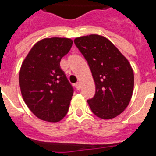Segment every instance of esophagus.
I'll return each instance as SVG.
<instances>
[{"instance_id": "1", "label": "esophagus", "mask_w": 156, "mask_h": 156, "mask_svg": "<svg viewBox=\"0 0 156 156\" xmlns=\"http://www.w3.org/2000/svg\"><path fill=\"white\" fill-rule=\"evenodd\" d=\"M75 88H76L77 90H79V89H80V83H75Z\"/></svg>"}]
</instances>
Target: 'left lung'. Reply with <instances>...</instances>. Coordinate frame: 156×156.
<instances>
[{
  "mask_svg": "<svg viewBox=\"0 0 156 156\" xmlns=\"http://www.w3.org/2000/svg\"><path fill=\"white\" fill-rule=\"evenodd\" d=\"M74 43L88 62L94 80L95 94L88 100L92 112L103 119L120 115L134 89V73L129 61L102 36L80 37Z\"/></svg>",
  "mask_w": 156,
  "mask_h": 156,
  "instance_id": "1",
  "label": "left lung"
}]
</instances>
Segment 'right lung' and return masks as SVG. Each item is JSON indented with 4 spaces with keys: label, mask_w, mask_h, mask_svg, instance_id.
<instances>
[{
    "label": "right lung",
    "mask_w": 156,
    "mask_h": 156,
    "mask_svg": "<svg viewBox=\"0 0 156 156\" xmlns=\"http://www.w3.org/2000/svg\"><path fill=\"white\" fill-rule=\"evenodd\" d=\"M72 45L71 39L45 38L32 47L22 62L19 74L22 98L41 120L56 123L68 111L74 90L60 61Z\"/></svg>",
    "instance_id": "1"
}]
</instances>
